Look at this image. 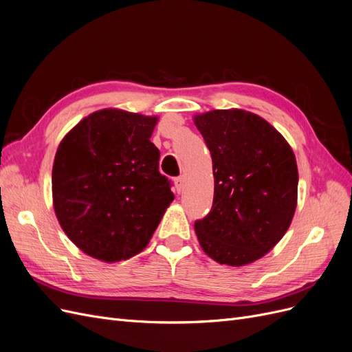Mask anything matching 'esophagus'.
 <instances>
[{
  "instance_id": "1",
  "label": "esophagus",
  "mask_w": 352,
  "mask_h": 352,
  "mask_svg": "<svg viewBox=\"0 0 352 352\" xmlns=\"http://www.w3.org/2000/svg\"><path fill=\"white\" fill-rule=\"evenodd\" d=\"M175 188H177V192H183L184 188H186V178L184 177H178L175 178Z\"/></svg>"
}]
</instances>
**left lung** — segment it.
I'll return each mask as SVG.
<instances>
[{
  "mask_svg": "<svg viewBox=\"0 0 352 352\" xmlns=\"http://www.w3.org/2000/svg\"><path fill=\"white\" fill-rule=\"evenodd\" d=\"M210 151L212 210L195 222L197 240L214 262L244 266L274 248L297 208L298 169L291 146L270 124L244 109L195 117Z\"/></svg>",
  "mask_w": 352,
  "mask_h": 352,
  "instance_id": "obj_1",
  "label": "left lung"
}]
</instances>
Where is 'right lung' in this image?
Masks as SVG:
<instances>
[{
	"label": "right lung",
	"mask_w": 352,
	"mask_h": 352,
	"mask_svg": "<svg viewBox=\"0 0 352 352\" xmlns=\"http://www.w3.org/2000/svg\"><path fill=\"white\" fill-rule=\"evenodd\" d=\"M156 122L157 117L100 109L67 133L56 149V219L90 257L112 263L144 250L174 200L151 142Z\"/></svg>",
	"instance_id": "right-lung-1"
}]
</instances>
